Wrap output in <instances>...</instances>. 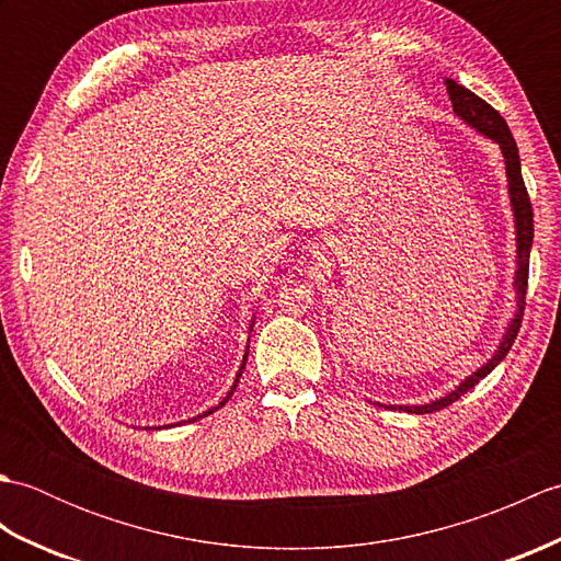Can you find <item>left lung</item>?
<instances>
[{
  "instance_id": "8db88e82",
  "label": "left lung",
  "mask_w": 561,
  "mask_h": 561,
  "mask_svg": "<svg viewBox=\"0 0 561 561\" xmlns=\"http://www.w3.org/2000/svg\"><path fill=\"white\" fill-rule=\"evenodd\" d=\"M446 91H448V99L453 103V111L456 115H460L465 123L472 125L478 133L486 135L490 139H494L499 147H502L504 153V161H506V175H508V195H511V205H514V217H516V241H518V272H516V299H518V313L514 318V323L508 325L506 335L502 340V347L496 350V354L492 356L490 362H486L478 374H472L470 378H465L462 383L448 392L446 398H440L432 404H420V408H404L408 412L414 414H428V412H436V410H444L448 408L450 402H456L460 396H465L470 388H474L480 383V380L492 374V368L504 359L508 354V350L514 347V342L518 337V330H520V320H523V311H526V294H528V267H530V245H533V205H530V197H528V190L526 183H523V175H520V159H518V147L514 141V135H511V129L506 125V121L502 115H499L490 103L482 101L478 93H472L470 89L460 87L453 79H446ZM402 410V408H400Z\"/></svg>"
}]
</instances>
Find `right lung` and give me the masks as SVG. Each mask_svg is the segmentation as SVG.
Here are the masks:
<instances>
[{
    "instance_id": "obj_1",
    "label": "right lung",
    "mask_w": 561,
    "mask_h": 561,
    "mask_svg": "<svg viewBox=\"0 0 561 561\" xmlns=\"http://www.w3.org/2000/svg\"><path fill=\"white\" fill-rule=\"evenodd\" d=\"M245 359H248V352H245ZM245 359H243V364H241V371H238V376H236V383H238V378H241V374H243V368H245ZM236 383H233V388L229 390V396H226V398H224V400L219 402V408H224V404H226V402H229V398L233 396V390H236ZM219 408H214V410H219ZM214 410H209V412H205V414H211Z\"/></svg>"
}]
</instances>
